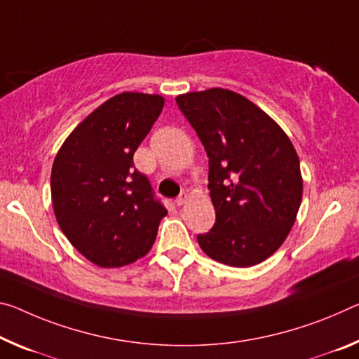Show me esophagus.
Masks as SVG:
<instances>
[{"label":"esophagus","mask_w":359,"mask_h":359,"mask_svg":"<svg viewBox=\"0 0 359 359\" xmlns=\"http://www.w3.org/2000/svg\"><path fill=\"white\" fill-rule=\"evenodd\" d=\"M187 193H180V195L175 198V204H177V206H184V204L187 203Z\"/></svg>","instance_id":"obj_1"}]
</instances>
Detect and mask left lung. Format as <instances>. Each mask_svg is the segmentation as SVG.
I'll return each mask as SVG.
<instances>
[{
    "instance_id": "obj_1",
    "label": "left lung",
    "mask_w": 359,
    "mask_h": 359,
    "mask_svg": "<svg viewBox=\"0 0 359 359\" xmlns=\"http://www.w3.org/2000/svg\"><path fill=\"white\" fill-rule=\"evenodd\" d=\"M175 102L209 158L215 224L198 244L210 259L252 266L278 251L302 201L292 142L273 119L229 89L187 93Z\"/></svg>"
}]
</instances>
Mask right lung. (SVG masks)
<instances>
[{
	"instance_id": "add662e5",
	"label": "right lung",
	"mask_w": 359,
	"mask_h": 359,
	"mask_svg": "<svg viewBox=\"0 0 359 359\" xmlns=\"http://www.w3.org/2000/svg\"><path fill=\"white\" fill-rule=\"evenodd\" d=\"M163 107L156 94H118L73 129L54 159L57 224L78 252L104 269L144 257L168 214L133 161Z\"/></svg>"
}]
</instances>
